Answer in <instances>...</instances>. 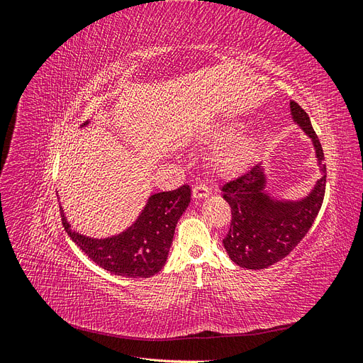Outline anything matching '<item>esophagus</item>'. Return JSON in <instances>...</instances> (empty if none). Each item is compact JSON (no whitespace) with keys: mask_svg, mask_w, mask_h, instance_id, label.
Wrapping results in <instances>:
<instances>
[{"mask_svg":"<svg viewBox=\"0 0 363 363\" xmlns=\"http://www.w3.org/2000/svg\"><path fill=\"white\" fill-rule=\"evenodd\" d=\"M208 194H211V191L207 189L206 184H196L192 189L194 199H206V196H208Z\"/></svg>","mask_w":363,"mask_h":363,"instance_id":"esophagus-1","label":"esophagus"}]
</instances>
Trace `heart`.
<instances>
[{"label": "heart", "mask_w": 363, "mask_h": 363, "mask_svg": "<svg viewBox=\"0 0 363 363\" xmlns=\"http://www.w3.org/2000/svg\"><path fill=\"white\" fill-rule=\"evenodd\" d=\"M238 124H224L212 133L213 140H227L215 157V169L223 175H238L250 162L252 139L248 135H238Z\"/></svg>", "instance_id": "1"}]
</instances>
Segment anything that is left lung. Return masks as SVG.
Segmentation results:
<instances>
[{"instance_id": "obj_1", "label": "left lung", "mask_w": 363, "mask_h": 363, "mask_svg": "<svg viewBox=\"0 0 363 363\" xmlns=\"http://www.w3.org/2000/svg\"><path fill=\"white\" fill-rule=\"evenodd\" d=\"M291 112L313 140L323 177L311 195L300 201L271 200L263 191L265 175L260 163L223 184L224 200L232 207V221L223 244L228 257L242 268L263 269L286 257L309 232L323 206L327 171L321 142L298 103L291 101Z\"/></svg>"}]
</instances>
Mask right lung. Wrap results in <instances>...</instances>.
<instances>
[{"mask_svg":"<svg viewBox=\"0 0 363 363\" xmlns=\"http://www.w3.org/2000/svg\"><path fill=\"white\" fill-rule=\"evenodd\" d=\"M189 203L188 184L151 195L136 223L124 233L107 239H92L77 233L68 224L62 207L60 216L69 238L98 267L115 276L148 279L157 274L167 262L175 225Z\"/></svg>","mask_w":363,"mask_h":363,"instance_id":"right-lung-1","label":"right lung"}]
</instances>
